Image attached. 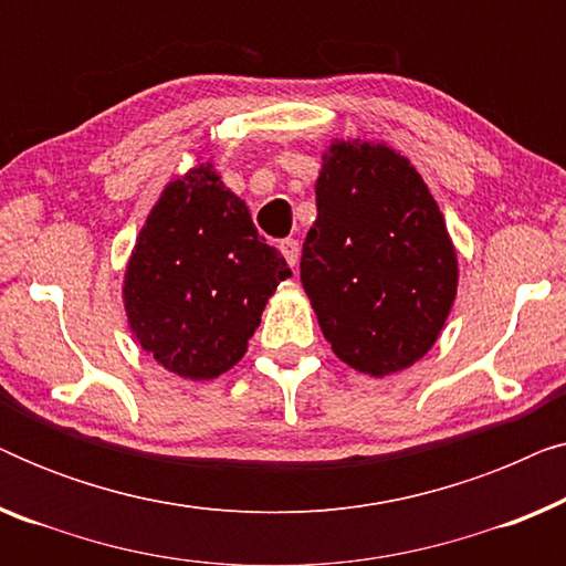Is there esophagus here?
Instances as JSON below:
<instances>
[{"mask_svg": "<svg viewBox=\"0 0 566 566\" xmlns=\"http://www.w3.org/2000/svg\"><path fill=\"white\" fill-rule=\"evenodd\" d=\"M281 252H283V258H285V262H289L291 268H296V265H298L301 247H298L296 239H283V242H281Z\"/></svg>", "mask_w": 566, "mask_h": 566, "instance_id": "obj_1", "label": "esophagus"}]
</instances>
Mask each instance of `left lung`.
Instances as JSON below:
<instances>
[{
  "label": "left lung",
  "mask_w": 566,
  "mask_h": 566,
  "mask_svg": "<svg viewBox=\"0 0 566 566\" xmlns=\"http://www.w3.org/2000/svg\"><path fill=\"white\" fill-rule=\"evenodd\" d=\"M301 283L332 353L384 378L430 353L459 289L446 219L412 161L384 142L335 138L316 177Z\"/></svg>",
  "instance_id": "left-lung-1"
}]
</instances>
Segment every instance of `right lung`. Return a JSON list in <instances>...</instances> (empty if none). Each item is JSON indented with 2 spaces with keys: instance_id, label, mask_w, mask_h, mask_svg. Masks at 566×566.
<instances>
[{
  "instance_id": "right-lung-1",
  "label": "right lung",
  "mask_w": 566,
  "mask_h": 566,
  "mask_svg": "<svg viewBox=\"0 0 566 566\" xmlns=\"http://www.w3.org/2000/svg\"><path fill=\"white\" fill-rule=\"evenodd\" d=\"M291 275L213 161L165 185L123 273L130 335L169 374L211 381L234 368L268 298Z\"/></svg>"
}]
</instances>
